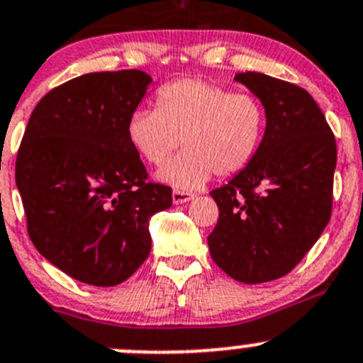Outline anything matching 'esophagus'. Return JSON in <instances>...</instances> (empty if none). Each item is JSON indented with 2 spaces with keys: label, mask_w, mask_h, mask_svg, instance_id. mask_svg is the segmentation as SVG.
<instances>
[{
  "label": "esophagus",
  "mask_w": 363,
  "mask_h": 363,
  "mask_svg": "<svg viewBox=\"0 0 363 363\" xmlns=\"http://www.w3.org/2000/svg\"><path fill=\"white\" fill-rule=\"evenodd\" d=\"M193 199H195V195H193V193H188V191H177V189H174V193H172V202H174L175 205L186 203Z\"/></svg>",
  "instance_id": "obj_1"
}]
</instances>
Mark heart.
<instances>
[{"instance_id":"b5f03b06","label":"heart","mask_w":363,"mask_h":363,"mask_svg":"<svg viewBox=\"0 0 363 363\" xmlns=\"http://www.w3.org/2000/svg\"><path fill=\"white\" fill-rule=\"evenodd\" d=\"M128 138L147 163L179 189L202 188L212 174L228 177L251 163L265 131V111L252 94L232 93L200 79H182L158 91V108H137Z\"/></svg>"}]
</instances>
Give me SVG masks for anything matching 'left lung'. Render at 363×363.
Instances as JSON below:
<instances>
[{
	"label": "left lung",
	"instance_id": "obj_1",
	"mask_svg": "<svg viewBox=\"0 0 363 363\" xmlns=\"http://www.w3.org/2000/svg\"><path fill=\"white\" fill-rule=\"evenodd\" d=\"M265 111L258 152L211 191L219 208L207 237L212 259L246 284L286 276L330 221L337 149L307 91L265 73H237Z\"/></svg>",
	"mask_w": 363,
	"mask_h": 363
}]
</instances>
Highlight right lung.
Listing matches in <instances>:
<instances>
[{
  "mask_svg": "<svg viewBox=\"0 0 363 363\" xmlns=\"http://www.w3.org/2000/svg\"><path fill=\"white\" fill-rule=\"evenodd\" d=\"M151 82L140 69L68 80L38 101L17 155L29 239L91 286L126 281L151 252V218L172 207L168 186L145 182L126 131Z\"/></svg>",
  "mask_w": 363,
  "mask_h": 363,
  "instance_id": "add662e5",
  "label": "right lung"
}]
</instances>
